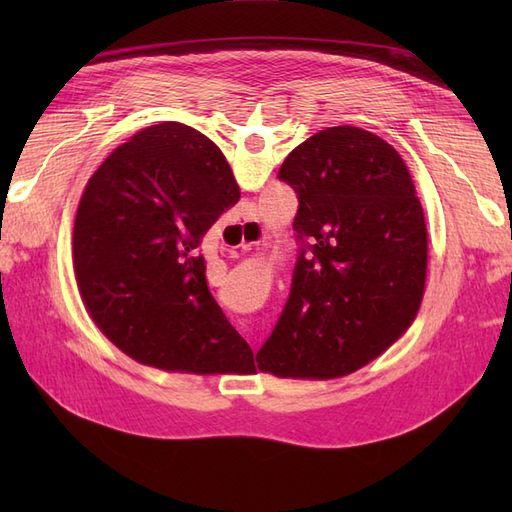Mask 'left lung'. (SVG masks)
Listing matches in <instances>:
<instances>
[{"mask_svg":"<svg viewBox=\"0 0 512 512\" xmlns=\"http://www.w3.org/2000/svg\"><path fill=\"white\" fill-rule=\"evenodd\" d=\"M301 241L284 312L256 354L277 378L329 380L365 367L406 333L425 292L427 226L399 153L354 126L288 153Z\"/></svg>","mask_w":512,"mask_h":512,"instance_id":"obj_1","label":"left lung"}]
</instances>
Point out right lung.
Here are the masks:
<instances>
[{"instance_id": "add662e5", "label": "right lung", "mask_w": 512, "mask_h": 512, "mask_svg": "<svg viewBox=\"0 0 512 512\" xmlns=\"http://www.w3.org/2000/svg\"><path fill=\"white\" fill-rule=\"evenodd\" d=\"M241 192L220 147L179 121L136 132L81 196L74 275L98 329L134 361L252 374L254 352L207 286L198 245Z\"/></svg>"}]
</instances>
